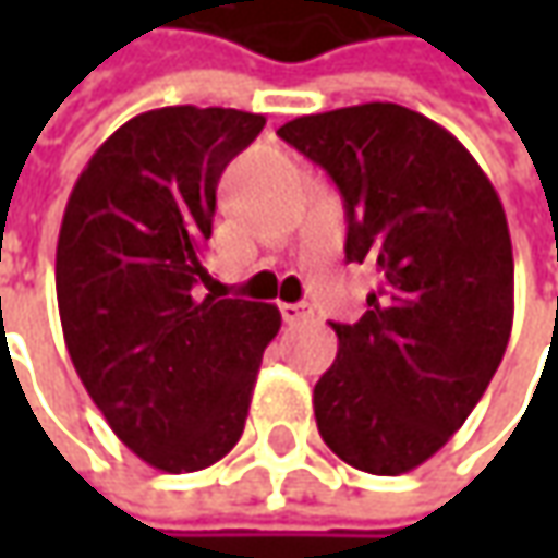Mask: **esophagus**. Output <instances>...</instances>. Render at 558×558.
I'll return each instance as SVG.
<instances>
[{"label":"esophagus","mask_w":558,"mask_h":558,"mask_svg":"<svg viewBox=\"0 0 558 558\" xmlns=\"http://www.w3.org/2000/svg\"><path fill=\"white\" fill-rule=\"evenodd\" d=\"M279 313H282L286 323H301V319H307L313 311L311 304H279Z\"/></svg>","instance_id":"obj_1"}]
</instances>
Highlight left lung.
<instances>
[{
	"label": "left lung",
	"mask_w": 558,
	"mask_h": 558,
	"mask_svg": "<svg viewBox=\"0 0 558 558\" xmlns=\"http://www.w3.org/2000/svg\"><path fill=\"white\" fill-rule=\"evenodd\" d=\"M279 136L341 189L348 260L381 286L313 388L338 460L403 475L432 460L487 391L512 332L506 210L453 133L395 101L304 114Z\"/></svg>",
	"instance_id": "obj_1"
}]
</instances>
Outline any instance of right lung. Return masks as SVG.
<instances>
[{"label":"right lung","instance_id":"1","mask_svg":"<svg viewBox=\"0 0 558 558\" xmlns=\"http://www.w3.org/2000/svg\"><path fill=\"white\" fill-rule=\"evenodd\" d=\"M267 118L173 105L118 126L64 207L54 291L68 354L140 460L180 475L239 444L276 304L202 294L217 183Z\"/></svg>","mask_w":558,"mask_h":558}]
</instances>
